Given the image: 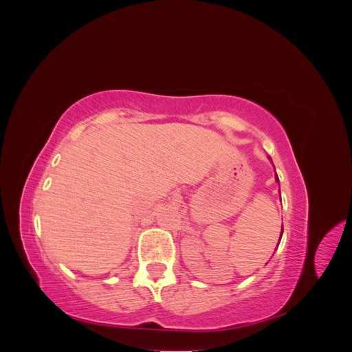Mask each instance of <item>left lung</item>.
<instances>
[{
    "mask_svg": "<svg viewBox=\"0 0 352 352\" xmlns=\"http://www.w3.org/2000/svg\"><path fill=\"white\" fill-rule=\"evenodd\" d=\"M270 162H272V160H270ZM276 182H279V177H278V175H276ZM282 232H283V228H282ZM282 238V236H280ZM280 241V239H279Z\"/></svg>",
    "mask_w": 352,
    "mask_h": 352,
    "instance_id": "8db88e82",
    "label": "left lung"
}]
</instances>
